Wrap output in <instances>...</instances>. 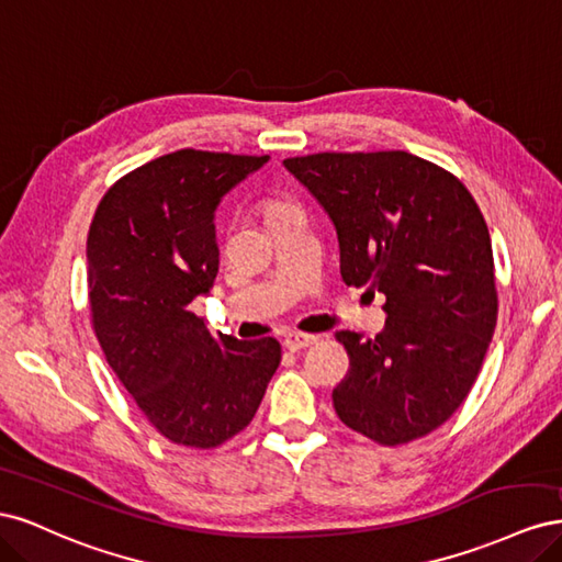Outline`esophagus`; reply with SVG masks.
<instances>
[{"label":"esophagus","mask_w":562,"mask_h":562,"mask_svg":"<svg viewBox=\"0 0 562 562\" xmlns=\"http://www.w3.org/2000/svg\"><path fill=\"white\" fill-rule=\"evenodd\" d=\"M316 335H310V333H291V335H285V339H283V345H285V349H291V351H300V349H307V347H312V345H316Z\"/></svg>","instance_id":"esophagus-1"}]
</instances>
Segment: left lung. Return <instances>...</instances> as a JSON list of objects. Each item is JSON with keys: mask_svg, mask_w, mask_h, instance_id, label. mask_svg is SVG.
<instances>
[{"mask_svg": "<svg viewBox=\"0 0 562 562\" xmlns=\"http://www.w3.org/2000/svg\"><path fill=\"white\" fill-rule=\"evenodd\" d=\"M330 215L342 281L386 297L375 339L339 330L337 417L380 446L446 424L479 378L497 326L485 217L457 176L411 151H318L283 161Z\"/></svg>", "mask_w": 562, "mask_h": 562, "instance_id": "1", "label": "left lung"}]
</instances>
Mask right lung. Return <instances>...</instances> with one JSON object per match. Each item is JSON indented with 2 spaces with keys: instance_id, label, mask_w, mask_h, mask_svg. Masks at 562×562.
Segmentation results:
<instances>
[{
  "instance_id": "obj_1",
  "label": "right lung",
  "mask_w": 562,
  "mask_h": 562,
  "mask_svg": "<svg viewBox=\"0 0 562 562\" xmlns=\"http://www.w3.org/2000/svg\"><path fill=\"white\" fill-rule=\"evenodd\" d=\"M269 157L178 149L119 178L89 227L93 333L143 417L176 446L244 431L281 363L274 337L241 342L192 312L217 274L215 209Z\"/></svg>"
}]
</instances>
